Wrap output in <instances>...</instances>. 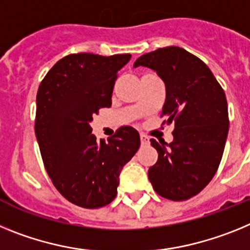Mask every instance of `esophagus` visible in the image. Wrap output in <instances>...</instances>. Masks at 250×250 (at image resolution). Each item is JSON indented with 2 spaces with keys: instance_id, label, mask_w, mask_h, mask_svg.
Wrapping results in <instances>:
<instances>
[{
  "instance_id": "esophagus-1",
  "label": "esophagus",
  "mask_w": 250,
  "mask_h": 250,
  "mask_svg": "<svg viewBox=\"0 0 250 250\" xmlns=\"http://www.w3.org/2000/svg\"><path fill=\"white\" fill-rule=\"evenodd\" d=\"M140 138H141V143H142V145H147V143H148V137H147L146 134L141 133Z\"/></svg>"
}]
</instances>
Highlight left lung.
<instances>
[{"label": "left lung", "instance_id": "left-lung-1", "mask_svg": "<svg viewBox=\"0 0 250 250\" xmlns=\"http://www.w3.org/2000/svg\"><path fill=\"white\" fill-rule=\"evenodd\" d=\"M133 66L152 69L164 80L161 116L175 122L172 142L151 140L158 160L149 167V181L160 196L188 200L211 181L220 165L229 131L224 90L203 60L179 46L145 54Z\"/></svg>", "mask_w": 250, "mask_h": 250}]
</instances>
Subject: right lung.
Masks as SVG:
<instances>
[{
    "label": "right lung",
    "mask_w": 250,
    "mask_h": 250,
    "mask_svg": "<svg viewBox=\"0 0 250 250\" xmlns=\"http://www.w3.org/2000/svg\"><path fill=\"white\" fill-rule=\"evenodd\" d=\"M131 54H70L54 65L36 95L35 134L47 175L60 194L85 209L114 200L119 173L141 145L125 125L105 142L92 134L90 122L112 105L117 73Z\"/></svg>",
    "instance_id": "1"
}]
</instances>
